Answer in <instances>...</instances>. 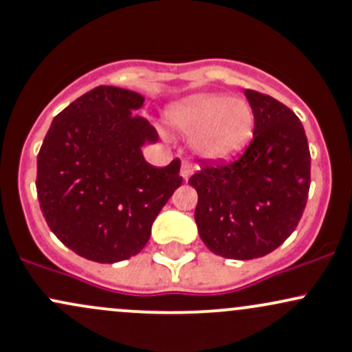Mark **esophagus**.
Masks as SVG:
<instances>
[{
  "instance_id": "obj_1",
  "label": "esophagus",
  "mask_w": 352,
  "mask_h": 352,
  "mask_svg": "<svg viewBox=\"0 0 352 352\" xmlns=\"http://www.w3.org/2000/svg\"><path fill=\"white\" fill-rule=\"evenodd\" d=\"M192 169H195V166H192L190 161H183V164H181V176H183L184 181L190 179V176L192 175Z\"/></svg>"
}]
</instances>
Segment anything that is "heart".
<instances>
[{
	"mask_svg": "<svg viewBox=\"0 0 352 352\" xmlns=\"http://www.w3.org/2000/svg\"><path fill=\"white\" fill-rule=\"evenodd\" d=\"M179 131L192 134V149L210 161L232 160L247 147L253 134L255 114L243 99L199 94L184 99L169 112Z\"/></svg>",
	"mask_w": 352,
	"mask_h": 352,
	"instance_id": "1",
	"label": "heart"
}]
</instances>
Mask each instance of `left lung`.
<instances>
[{"label": "left lung", "instance_id": "left-lung-1", "mask_svg": "<svg viewBox=\"0 0 352 352\" xmlns=\"http://www.w3.org/2000/svg\"><path fill=\"white\" fill-rule=\"evenodd\" d=\"M253 139L232 162L203 161L188 183L198 192L195 220L217 255L252 260L280 247L300 221L311 186V153L298 117L256 90Z\"/></svg>", "mask_w": 352, "mask_h": 352}]
</instances>
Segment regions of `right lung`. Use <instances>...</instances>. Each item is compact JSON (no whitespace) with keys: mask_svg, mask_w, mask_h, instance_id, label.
Here are the masks:
<instances>
[{"mask_svg":"<svg viewBox=\"0 0 352 352\" xmlns=\"http://www.w3.org/2000/svg\"><path fill=\"white\" fill-rule=\"evenodd\" d=\"M144 97L100 85L74 100L52 122L36 160V195L55 236L99 263L138 255L151 226L181 186V161L166 168L142 156L160 139L139 114Z\"/></svg>","mask_w":352,"mask_h":352,"instance_id":"obj_1","label":"right lung"}]
</instances>
